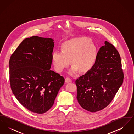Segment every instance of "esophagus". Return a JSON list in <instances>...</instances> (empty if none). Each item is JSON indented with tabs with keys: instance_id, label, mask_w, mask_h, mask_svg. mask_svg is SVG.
<instances>
[{
	"instance_id": "obj_1",
	"label": "esophagus",
	"mask_w": 134,
	"mask_h": 134,
	"mask_svg": "<svg viewBox=\"0 0 134 134\" xmlns=\"http://www.w3.org/2000/svg\"><path fill=\"white\" fill-rule=\"evenodd\" d=\"M72 82V80L69 77H67L65 79V82L66 83H69V82Z\"/></svg>"
}]
</instances>
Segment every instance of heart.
I'll list each match as a JSON object with an SVG mask.
<instances>
[{"mask_svg":"<svg viewBox=\"0 0 134 134\" xmlns=\"http://www.w3.org/2000/svg\"><path fill=\"white\" fill-rule=\"evenodd\" d=\"M97 49L90 40L85 38L72 39L65 42L62 50H56L52 55L55 69L61 72L70 65L74 64L69 71L70 74L75 73L79 69L85 72L90 70L95 63Z\"/></svg>","mask_w":134,"mask_h":134,"instance_id":"1","label":"heart"}]
</instances>
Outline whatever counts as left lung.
I'll use <instances>...</instances> for the list:
<instances>
[{
    "instance_id": "left-lung-1",
    "label": "left lung",
    "mask_w": 134,
    "mask_h": 134,
    "mask_svg": "<svg viewBox=\"0 0 134 134\" xmlns=\"http://www.w3.org/2000/svg\"><path fill=\"white\" fill-rule=\"evenodd\" d=\"M104 44L98 51L93 66L75 81L78 102L92 113L107 107L123 82L120 55L114 45L108 41Z\"/></svg>"
}]
</instances>
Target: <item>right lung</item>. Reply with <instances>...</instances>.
Wrapping results in <instances>:
<instances>
[{
  "label": "right lung",
  "mask_w": 134,
  "mask_h": 134,
  "mask_svg": "<svg viewBox=\"0 0 134 134\" xmlns=\"http://www.w3.org/2000/svg\"><path fill=\"white\" fill-rule=\"evenodd\" d=\"M54 47L52 38H25L9 62L13 94L25 108L38 114L52 108L65 82L63 77L50 70Z\"/></svg>",
  "instance_id": "right-lung-1"
}]
</instances>
